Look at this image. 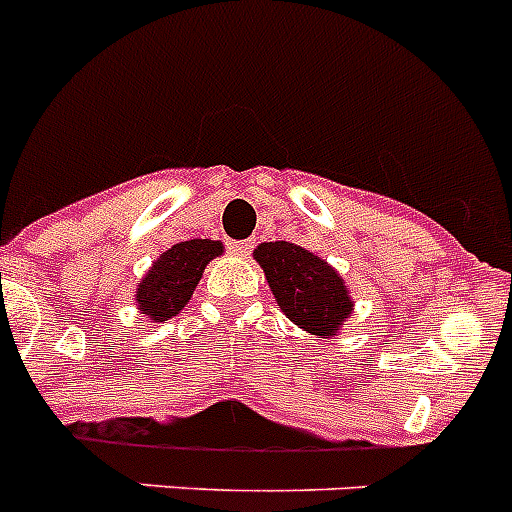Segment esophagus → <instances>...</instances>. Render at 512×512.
I'll return each mask as SVG.
<instances>
[{"label":"esophagus","mask_w":512,"mask_h":512,"mask_svg":"<svg viewBox=\"0 0 512 512\" xmlns=\"http://www.w3.org/2000/svg\"><path fill=\"white\" fill-rule=\"evenodd\" d=\"M253 248L251 240H235V243H230V251L235 253V256H248Z\"/></svg>","instance_id":"34e87169"}]
</instances>
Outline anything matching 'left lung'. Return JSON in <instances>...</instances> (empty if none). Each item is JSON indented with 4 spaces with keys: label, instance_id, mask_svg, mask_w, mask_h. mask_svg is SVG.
Segmentation results:
<instances>
[{
    "label": "left lung",
    "instance_id": "8db88e82",
    "mask_svg": "<svg viewBox=\"0 0 512 512\" xmlns=\"http://www.w3.org/2000/svg\"><path fill=\"white\" fill-rule=\"evenodd\" d=\"M253 256L290 321L321 339L342 329V321L352 313V300L342 277L326 261L287 240L261 243Z\"/></svg>",
    "mask_w": 512,
    "mask_h": 512
}]
</instances>
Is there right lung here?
I'll return each instance as SVG.
<instances>
[{"mask_svg": "<svg viewBox=\"0 0 512 512\" xmlns=\"http://www.w3.org/2000/svg\"><path fill=\"white\" fill-rule=\"evenodd\" d=\"M217 240H183L152 264L150 274L139 282L137 305L150 323H160L181 313L202 279L204 266L220 256Z\"/></svg>", "mask_w": 512, "mask_h": 512, "instance_id": "right-lung-1", "label": "right lung"}]
</instances>
